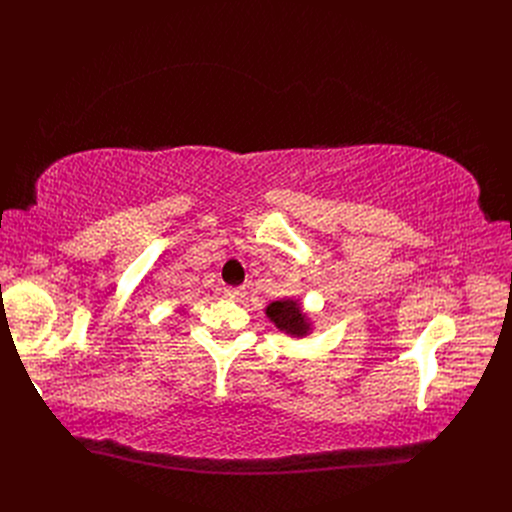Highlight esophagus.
Returning <instances> with one entry per match:
<instances>
[{
    "label": "esophagus",
    "instance_id": "34e87169",
    "mask_svg": "<svg viewBox=\"0 0 512 512\" xmlns=\"http://www.w3.org/2000/svg\"><path fill=\"white\" fill-rule=\"evenodd\" d=\"M224 294H226V297H230V299H238V297H242V294H245V292H242V288L238 286V288H226Z\"/></svg>",
    "mask_w": 512,
    "mask_h": 512
}]
</instances>
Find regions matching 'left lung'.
<instances>
[{
	"mask_svg": "<svg viewBox=\"0 0 512 512\" xmlns=\"http://www.w3.org/2000/svg\"><path fill=\"white\" fill-rule=\"evenodd\" d=\"M265 313L282 332H288L292 336H305L309 332V324L305 315L301 313V307L297 301L292 299L274 301L265 309Z\"/></svg>",
	"mask_w": 512,
	"mask_h": 512,
	"instance_id": "obj_1",
	"label": "left lung"
}]
</instances>
